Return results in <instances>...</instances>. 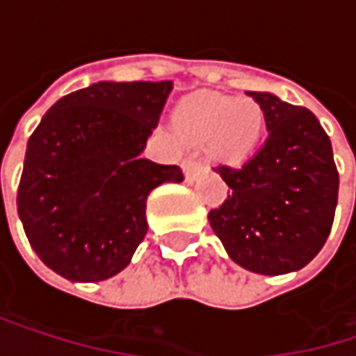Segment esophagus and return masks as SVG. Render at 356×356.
I'll return each mask as SVG.
<instances>
[{"mask_svg": "<svg viewBox=\"0 0 356 356\" xmlns=\"http://www.w3.org/2000/svg\"><path fill=\"white\" fill-rule=\"evenodd\" d=\"M208 167H206V163L204 161H200V159H193V156H189L185 163H183V171H185V177L187 181H193V179L197 177L200 173H204Z\"/></svg>", "mask_w": 356, "mask_h": 356, "instance_id": "34e87169", "label": "esophagus"}]
</instances>
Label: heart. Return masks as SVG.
Returning <instances> with one entry per match:
<instances>
[{
	"mask_svg": "<svg viewBox=\"0 0 356 356\" xmlns=\"http://www.w3.org/2000/svg\"><path fill=\"white\" fill-rule=\"evenodd\" d=\"M179 129L195 142L210 144L222 161H243L257 144L264 113L255 101L204 92L185 99L175 113Z\"/></svg>",
	"mask_w": 356,
	"mask_h": 356,
	"instance_id": "1",
	"label": "heart"
}]
</instances>
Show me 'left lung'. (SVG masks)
Here are the masks:
<instances>
[{"instance_id": "left-lung-1", "label": "left lung", "mask_w": 356, "mask_h": 356, "mask_svg": "<svg viewBox=\"0 0 356 356\" xmlns=\"http://www.w3.org/2000/svg\"><path fill=\"white\" fill-rule=\"evenodd\" d=\"M266 117L268 138L241 167L220 165L227 200L208 220L229 257L255 274L307 266L323 248L338 202L332 142L318 117L270 92H248Z\"/></svg>"}]
</instances>
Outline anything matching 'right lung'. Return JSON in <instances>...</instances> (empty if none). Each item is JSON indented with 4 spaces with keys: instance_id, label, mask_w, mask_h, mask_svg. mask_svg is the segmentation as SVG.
<instances>
[{
    "instance_id": "add662e5",
    "label": "right lung",
    "mask_w": 356,
    "mask_h": 356,
    "mask_svg": "<svg viewBox=\"0 0 356 356\" xmlns=\"http://www.w3.org/2000/svg\"><path fill=\"white\" fill-rule=\"evenodd\" d=\"M171 90V80L97 82L59 99L33 131L18 216L59 276L99 282L119 274L148 231V193L183 181L177 165L140 159Z\"/></svg>"
}]
</instances>
